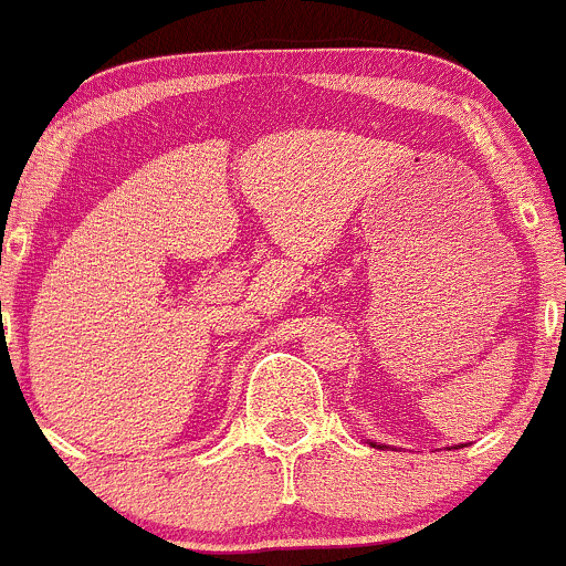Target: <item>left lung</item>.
<instances>
[{
  "instance_id": "left-lung-1",
  "label": "left lung",
  "mask_w": 566,
  "mask_h": 566,
  "mask_svg": "<svg viewBox=\"0 0 566 566\" xmlns=\"http://www.w3.org/2000/svg\"><path fill=\"white\" fill-rule=\"evenodd\" d=\"M564 318H566V304H564ZM374 447H377V443H374Z\"/></svg>"
}]
</instances>
